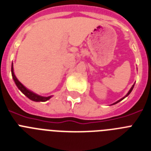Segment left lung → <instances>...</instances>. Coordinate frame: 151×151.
I'll use <instances>...</instances> for the list:
<instances>
[{"label": "left lung", "mask_w": 151, "mask_h": 151, "mask_svg": "<svg viewBox=\"0 0 151 151\" xmlns=\"http://www.w3.org/2000/svg\"><path fill=\"white\" fill-rule=\"evenodd\" d=\"M134 85L132 86V87H131V88H130V91H129V92H128V93H127V94L126 95V97H127V96H128V95L130 94V92H131V91H132V90H133V88H134ZM124 97H123V98H121V100H119L118 101H116V102H115V103L114 104H116V103H118V102H120V101H122L123 99H124Z\"/></svg>", "instance_id": "left-lung-1"}]
</instances>
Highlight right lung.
<instances>
[{"label": "right lung", "mask_w": 151, "mask_h": 151, "mask_svg": "<svg viewBox=\"0 0 151 151\" xmlns=\"http://www.w3.org/2000/svg\"><path fill=\"white\" fill-rule=\"evenodd\" d=\"M11 73H12V77H13V79L15 83H16V85L17 87H18V89L22 92L25 96L28 97L29 99H30L31 101H46L47 100H49L51 97H41L40 95H37L36 93H33L32 91H29L24 87V86L23 85L22 83L21 82L19 81L17 79V78L15 77L14 73V69H13V63H12V66H11Z\"/></svg>", "instance_id": "add662e5"}]
</instances>
